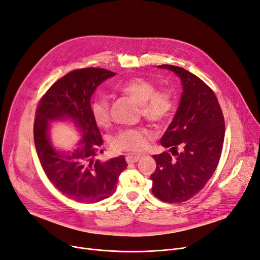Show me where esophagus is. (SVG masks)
<instances>
[{"instance_id": "1", "label": "esophagus", "mask_w": 260, "mask_h": 260, "mask_svg": "<svg viewBox=\"0 0 260 260\" xmlns=\"http://www.w3.org/2000/svg\"><path fill=\"white\" fill-rule=\"evenodd\" d=\"M140 156H134V155H127L126 156V162L127 164H135L139 160Z\"/></svg>"}]
</instances>
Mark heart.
I'll return each instance as SVG.
<instances>
[{
    "label": "heart",
    "instance_id": "1",
    "mask_svg": "<svg viewBox=\"0 0 260 260\" xmlns=\"http://www.w3.org/2000/svg\"><path fill=\"white\" fill-rule=\"evenodd\" d=\"M116 90L136 100L140 104L141 115L156 126L165 125L174 116L175 100L167 90H157L156 85L145 77L136 76L119 83ZM91 114L99 127H108L110 124L109 103L105 96H95L91 105ZM150 132L145 127H132L119 131L111 139L112 149L117 152L139 153L148 143Z\"/></svg>",
    "mask_w": 260,
    "mask_h": 260
}]
</instances>
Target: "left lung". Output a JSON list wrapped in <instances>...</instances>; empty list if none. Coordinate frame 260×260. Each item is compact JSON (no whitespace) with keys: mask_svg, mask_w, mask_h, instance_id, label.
Segmentation results:
<instances>
[{"mask_svg":"<svg viewBox=\"0 0 260 260\" xmlns=\"http://www.w3.org/2000/svg\"><path fill=\"white\" fill-rule=\"evenodd\" d=\"M159 67L176 73L184 88L174 119L160 140L172 155L169 152L154 155L157 166L150 176L153 194L173 204L198 194L216 171L225 124L219 101L207 84L184 68Z\"/></svg>","mask_w":260,"mask_h":260,"instance_id":"obj_1","label":"left lung"}]
</instances>
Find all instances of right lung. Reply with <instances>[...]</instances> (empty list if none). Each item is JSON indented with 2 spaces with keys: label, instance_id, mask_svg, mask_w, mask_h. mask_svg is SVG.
Returning a JSON list of instances; mask_svg holds the SVG:
<instances>
[{
  "label": "right lung",
  "instance_id": "obj_1",
  "mask_svg": "<svg viewBox=\"0 0 260 260\" xmlns=\"http://www.w3.org/2000/svg\"><path fill=\"white\" fill-rule=\"evenodd\" d=\"M115 73L100 68L75 69L42 95L36 108L34 140L40 164L51 183L76 202L96 203L114 194L122 171L127 167L123 156L101 161L103 139L90 109L95 88ZM70 117L83 133L78 148L60 154L51 148L47 137L48 121Z\"/></svg>",
  "mask_w": 260,
  "mask_h": 260
}]
</instances>
